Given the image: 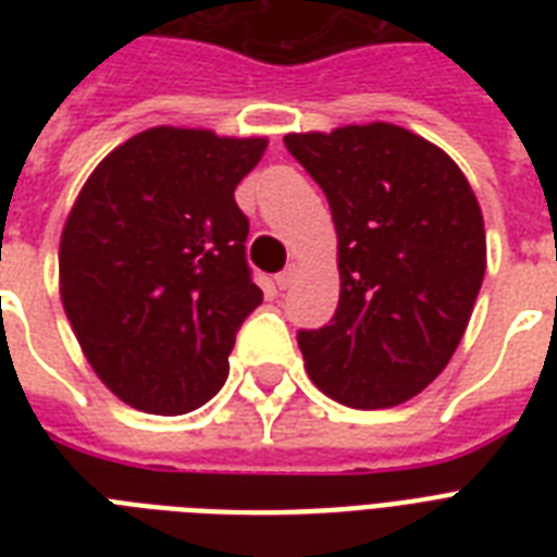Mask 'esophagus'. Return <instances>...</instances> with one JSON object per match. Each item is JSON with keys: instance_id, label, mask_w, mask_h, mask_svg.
<instances>
[{"instance_id": "34e87169", "label": "esophagus", "mask_w": 557, "mask_h": 557, "mask_svg": "<svg viewBox=\"0 0 557 557\" xmlns=\"http://www.w3.org/2000/svg\"><path fill=\"white\" fill-rule=\"evenodd\" d=\"M295 274H297L295 265H288V269H283L277 277H274V283H277V288H288L292 283H295Z\"/></svg>"}]
</instances>
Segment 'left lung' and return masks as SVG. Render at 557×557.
Returning a JSON list of instances; mask_svg holds the SVG:
<instances>
[{
    "label": "left lung",
    "mask_w": 557,
    "mask_h": 557,
    "mask_svg": "<svg viewBox=\"0 0 557 557\" xmlns=\"http://www.w3.org/2000/svg\"><path fill=\"white\" fill-rule=\"evenodd\" d=\"M338 231L341 300L297 332L314 387L358 410L422 393L462 341L485 274L476 196L454 161L393 124L286 135Z\"/></svg>",
    "instance_id": "1"
}]
</instances>
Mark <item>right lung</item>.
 I'll use <instances>...</instances> for the list:
<instances>
[{"mask_svg": "<svg viewBox=\"0 0 557 557\" xmlns=\"http://www.w3.org/2000/svg\"><path fill=\"white\" fill-rule=\"evenodd\" d=\"M265 138L156 126L112 150L60 239V295L98 379L144 413L216 396L245 318L262 304L236 185Z\"/></svg>", "mask_w": 557, "mask_h": 557, "instance_id": "add662e5", "label": "right lung"}]
</instances>
